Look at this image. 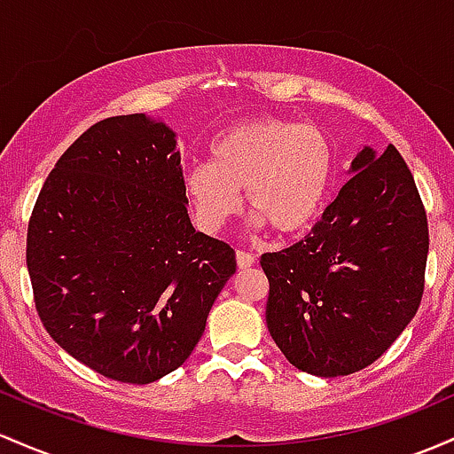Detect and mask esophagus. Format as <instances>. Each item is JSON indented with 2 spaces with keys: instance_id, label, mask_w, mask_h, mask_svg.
<instances>
[{
  "instance_id": "obj_1",
  "label": "esophagus",
  "mask_w": 454,
  "mask_h": 454,
  "mask_svg": "<svg viewBox=\"0 0 454 454\" xmlns=\"http://www.w3.org/2000/svg\"><path fill=\"white\" fill-rule=\"evenodd\" d=\"M236 262H238V268L247 270L251 268L254 263V254L253 253H247V251H238L236 253Z\"/></svg>"
}]
</instances>
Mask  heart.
Segmentation results:
<instances>
[{
    "mask_svg": "<svg viewBox=\"0 0 454 454\" xmlns=\"http://www.w3.org/2000/svg\"><path fill=\"white\" fill-rule=\"evenodd\" d=\"M334 176V150L317 126L278 115L242 121L210 145V165H192L182 192L203 231H218L247 207L257 227L295 236L322 212Z\"/></svg>",
    "mask_w": 454,
    "mask_h": 454,
    "instance_id": "heart-1",
    "label": "heart"
}]
</instances>
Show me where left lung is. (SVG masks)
<instances>
[{"mask_svg":"<svg viewBox=\"0 0 454 454\" xmlns=\"http://www.w3.org/2000/svg\"><path fill=\"white\" fill-rule=\"evenodd\" d=\"M351 173L304 240L262 254L270 334L295 369L319 378L373 364L425 292L429 227L403 156L364 147Z\"/></svg>","mask_w":454,"mask_h":454,"instance_id":"1","label":"left lung"}]
</instances>
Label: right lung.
I'll return each instance as SVG.
<instances>
[{
    "mask_svg": "<svg viewBox=\"0 0 454 454\" xmlns=\"http://www.w3.org/2000/svg\"><path fill=\"white\" fill-rule=\"evenodd\" d=\"M180 160L165 121L106 117L55 162L29 218L40 322L73 358L124 384L184 364L236 272V251L192 227Z\"/></svg>",
    "mask_w": 454,
    "mask_h": 454,
    "instance_id": "right-lung-1",
    "label": "right lung"
}]
</instances>
